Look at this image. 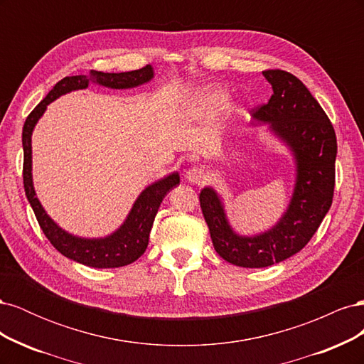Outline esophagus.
I'll return each instance as SVG.
<instances>
[{
	"instance_id": "1",
	"label": "esophagus",
	"mask_w": 364,
	"mask_h": 364,
	"mask_svg": "<svg viewBox=\"0 0 364 364\" xmlns=\"http://www.w3.org/2000/svg\"><path fill=\"white\" fill-rule=\"evenodd\" d=\"M185 178L191 183H203L206 181V173L200 167H191L188 171H186Z\"/></svg>"
}]
</instances>
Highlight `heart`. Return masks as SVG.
<instances>
[{
  "label": "heart",
  "mask_w": 364,
  "mask_h": 364,
  "mask_svg": "<svg viewBox=\"0 0 364 364\" xmlns=\"http://www.w3.org/2000/svg\"><path fill=\"white\" fill-rule=\"evenodd\" d=\"M228 103V95L223 91H209L205 94L203 100L200 102V106L197 107L196 115L199 118H213L220 109H223Z\"/></svg>",
  "instance_id": "b5f03b06"
}]
</instances>
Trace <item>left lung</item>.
<instances>
[{
    "mask_svg": "<svg viewBox=\"0 0 364 364\" xmlns=\"http://www.w3.org/2000/svg\"><path fill=\"white\" fill-rule=\"evenodd\" d=\"M273 94L253 114L290 147L296 183L287 211L267 232L243 237L230 228L218 194L206 186L199 200L215 252L238 267L259 269L302 250L316 234L333 203L337 138L328 115L296 75L262 71Z\"/></svg>",
    "mask_w": 364,
    "mask_h": 364,
    "instance_id": "obj_1",
    "label": "left lung"
}]
</instances>
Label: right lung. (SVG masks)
I'll return each mask as SVG.
<instances>
[{
    "mask_svg": "<svg viewBox=\"0 0 364 364\" xmlns=\"http://www.w3.org/2000/svg\"><path fill=\"white\" fill-rule=\"evenodd\" d=\"M153 79V68L146 65L144 68L127 71V73H102L91 70L90 75H71L65 77L54 85L47 97L33 109L27 117L23 129V147H24V190L27 199L36 215L42 232L50 240V243L56 247L63 257H67L83 266L97 269H114L123 267L127 264L136 261L146 252L149 245L150 230L153 220L164 200V197L173 188L179 185V174L171 173L155 183L149 185L139 194L136 202L132 206L126 222L117 229L112 235L105 238H80L68 234L67 230L59 228L46 213L41 202L38 200L31 179V132L35 129L38 119L46 112L47 106L59 98L60 95L85 90L90 82L102 86L112 87V90H127L142 83H147Z\"/></svg>",
    "mask_w": 364,
    "mask_h": 364,
    "instance_id": "add662e5",
    "label": "right lung"
}]
</instances>
